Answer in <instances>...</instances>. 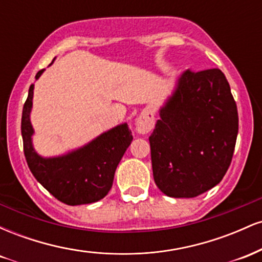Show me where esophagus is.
<instances>
[{
	"label": "esophagus",
	"instance_id": "obj_1",
	"mask_svg": "<svg viewBox=\"0 0 262 262\" xmlns=\"http://www.w3.org/2000/svg\"><path fill=\"white\" fill-rule=\"evenodd\" d=\"M155 125V117L152 111L145 110L139 114V117L135 121V130L138 134L145 135L148 134Z\"/></svg>",
	"mask_w": 262,
	"mask_h": 262
}]
</instances>
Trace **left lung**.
I'll return each mask as SVG.
<instances>
[{"label": "left lung", "instance_id": "8db88e82", "mask_svg": "<svg viewBox=\"0 0 262 262\" xmlns=\"http://www.w3.org/2000/svg\"><path fill=\"white\" fill-rule=\"evenodd\" d=\"M150 135L154 181L173 198H193L222 181L239 128L236 103L219 69L177 77Z\"/></svg>", "mask_w": 262, "mask_h": 262}]
</instances>
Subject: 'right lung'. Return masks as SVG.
<instances>
[{"label": "right lung", "mask_w": 262, "mask_h": 262, "mask_svg": "<svg viewBox=\"0 0 262 262\" xmlns=\"http://www.w3.org/2000/svg\"><path fill=\"white\" fill-rule=\"evenodd\" d=\"M44 71L45 69L38 71L35 80ZM33 93L34 85H31L23 106L20 129L27 164L37 181L60 202L69 206L93 203L106 197L112 188L117 166L133 140L127 123L104 132L80 148L44 158L33 146Z\"/></svg>", "instance_id": "right-lung-1"}]
</instances>
